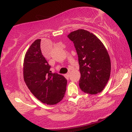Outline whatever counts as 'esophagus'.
Returning <instances> with one entry per match:
<instances>
[{
    "instance_id": "1",
    "label": "esophagus",
    "mask_w": 132,
    "mask_h": 132,
    "mask_svg": "<svg viewBox=\"0 0 132 132\" xmlns=\"http://www.w3.org/2000/svg\"><path fill=\"white\" fill-rule=\"evenodd\" d=\"M69 74H70V72H68V73H67V74H66V76H67V77H68H68H69Z\"/></svg>"
}]
</instances>
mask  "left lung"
Returning <instances> with one entry per match:
<instances>
[{"mask_svg": "<svg viewBox=\"0 0 132 132\" xmlns=\"http://www.w3.org/2000/svg\"><path fill=\"white\" fill-rule=\"evenodd\" d=\"M73 42L78 56L82 91L96 94L109 79L111 64L108 52L101 41L87 30L79 29L68 35Z\"/></svg>", "mask_w": 132, "mask_h": 132, "instance_id": "1", "label": "left lung"}]
</instances>
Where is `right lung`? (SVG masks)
I'll return each instance as SVG.
<instances>
[{"label": "right lung", "instance_id": "right-lung-1", "mask_svg": "<svg viewBox=\"0 0 132 132\" xmlns=\"http://www.w3.org/2000/svg\"><path fill=\"white\" fill-rule=\"evenodd\" d=\"M40 39L36 40L27 51L23 63V78L30 92L41 102L54 105L64 97L67 80L51 73V66L42 53Z\"/></svg>", "mask_w": 132, "mask_h": 132}]
</instances>
